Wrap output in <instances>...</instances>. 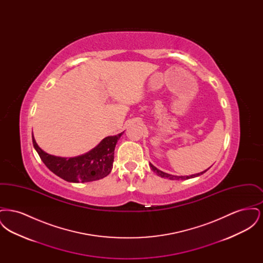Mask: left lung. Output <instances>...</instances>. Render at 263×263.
Instances as JSON below:
<instances>
[{
  "mask_svg": "<svg viewBox=\"0 0 263 263\" xmlns=\"http://www.w3.org/2000/svg\"><path fill=\"white\" fill-rule=\"evenodd\" d=\"M150 167L151 170L153 171V172H155L157 175H159V176H161V177H163V178H168V179H171V180H178V179H181V180H183V179H189V178H193V177H197V176H199V175H203L204 173H206L209 168H207L206 171H204V172H201V173H198V174H195V175H181V176H177V175H170V174H166V173H163L162 171H160L159 168H157L155 165H153L152 163H150Z\"/></svg>",
  "mask_w": 263,
  "mask_h": 263,
  "instance_id": "obj_1",
  "label": "left lung"
}]
</instances>
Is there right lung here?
Returning <instances> with one entry per match:
<instances>
[{
    "label": "right lung",
    "mask_w": 263,
    "mask_h": 263,
    "mask_svg": "<svg viewBox=\"0 0 263 263\" xmlns=\"http://www.w3.org/2000/svg\"><path fill=\"white\" fill-rule=\"evenodd\" d=\"M123 133L104 138L93 149L74 158H62L47 154L38 146L33 134L32 143L41 161L53 174L69 182H89L110 174L115 146Z\"/></svg>",
    "instance_id": "obj_1"
}]
</instances>
